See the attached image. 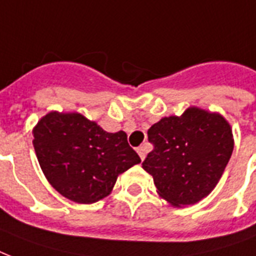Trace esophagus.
I'll list each match as a JSON object with an SVG mask.
<instances>
[{
  "mask_svg": "<svg viewBox=\"0 0 256 256\" xmlns=\"http://www.w3.org/2000/svg\"><path fill=\"white\" fill-rule=\"evenodd\" d=\"M138 156H140V159L144 160V158H146V146H138Z\"/></svg>",
  "mask_w": 256,
  "mask_h": 256,
  "instance_id": "obj_1",
  "label": "esophagus"
}]
</instances>
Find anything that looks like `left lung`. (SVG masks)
Returning a JSON list of instances; mask_svg holds the SVG:
<instances>
[{"label": "left lung", "instance_id": "1", "mask_svg": "<svg viewBox=\"0 0 256 256\" xmlns=\"http://www.w3.org/2000/svg\"><path fill=\"white\" fill-rule=\"evenodd\" d=\"M154 150L142 168L158 194L174 207L198 203L212 191L232 155L234 138L222 114L190 106L148 130Z\"/></svg>", "mask_w": 256, "mask_h": 256}]
</instances>
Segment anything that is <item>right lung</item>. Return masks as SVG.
<instances>
[{
    "mask_svg": "<svg viewBox=\"0 0 256 256\" xmlns=\"http://www.w3.org/2000/svg\"><path fill=\"white\" fill-rule=\"evenodd\" d=\"M44 175L66 199L90 204L108 196L118 176L142 160L126 134H110L82 114L49 112L33 130Z\"/></svg>",
    "mask_w": 256,
    "mask_h": 256,
    "instance_id": "1",
    "label": "right lung"
}]
</instances>
